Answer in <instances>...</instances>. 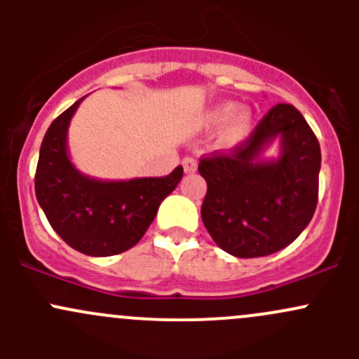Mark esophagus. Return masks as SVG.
I'll use <instances>...</instances> for the list:
<instances>
[{
  "label": "esophagus",
  "instance_id": "1",
  "mask_svg": "<svg viewBox=\"0 0 359 359\" xmlns=\"http://www.w3.org/2000/svg\"><path fill=\"white\" fill-rule=\"evenodd\" d=\"M182 166L186 173H194L198 170V161L194 158H184Z\"/></svg>",
  "mask_w": 359,
  "mask_h": 359
}]
</instances>
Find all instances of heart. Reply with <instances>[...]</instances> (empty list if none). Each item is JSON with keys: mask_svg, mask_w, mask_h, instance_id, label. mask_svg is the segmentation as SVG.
Listing matches in <instances>:
<instances>
[{"mask_svg": "<svg viewBox=\"0 0 359 359\" xmlns=\"http://www.w3.org/2000/svg\"><path fill=\"white\" fill-rule=\"evenodd\" d=\"M215 147L219 151H234L248 139L253 130V112L248 107H238L234 102H220L206 109L198 119L205 132L218 128Z\"/></svg>", "mask_w": 359, "mask_h": 359, "instance_id": "obj_1", "label": "heart"}]
</instances>
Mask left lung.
<instances>
[{"label": "left lung", "mask_w": 359, "mask_h": 359, "mask_svg": "<svg viewBox=\"0 0 359 359\" xmlns=\"http://www.w3.org/2000/svg\"><path fill=\"white\" fill-rule=\"evenodd\" d=\"M278 140L276 157L265 151ZM321 149L295 107L278 104L231 154L201 159L206 180L201 219L224 252L266 257L293 243L311 222L318 201Z\"/></svg>", "instance_id": "1"}]
</instances>
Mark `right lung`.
I'll use <instances>...</instances> for the list:
<instances>
[{
    "label": "right lung",
    "mask_w": 359,
    "mask_h": 359,
    "mask_svg": "<svg viewBox=\"0 0 359 359\" xmlns=\"http://www.w3.org/2000/svg\"><path fill=\"white\" fill-rule=\"evenodd\" d=\"M83 99L46 130L36 168V200L69 247L90 257L118 255L142 240L184 170L177 166L159 179L130 180H102L79 172L69 156L67 132Z\"/></svg>",
    "instance_id": "add662e5"
}]
</instances>
